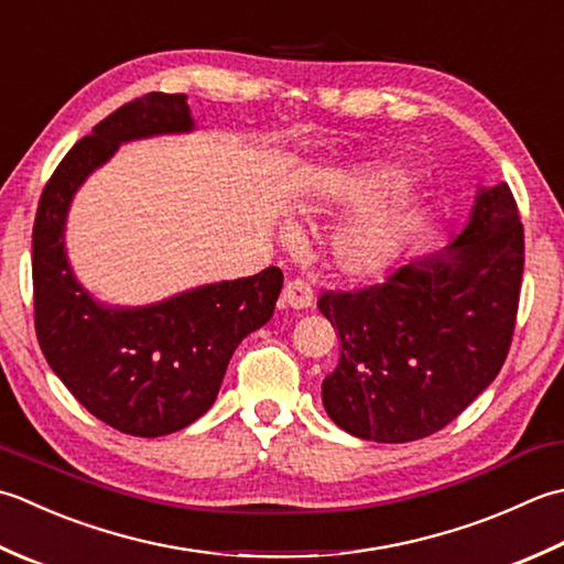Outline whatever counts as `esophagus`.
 <instances>
[{"mask_svg":"<svg viewBox=\"0 0 564 564\" xmlns=\"http://www.w3.org/2000/svg\"><path fill=\"white\" fill-rule=\"evenodd\" d=\"M281 303L285 307H293V311H305V307L313 305V291L305 281H289L283 285Z\"/></svg>","mask_w":564,"mask_h":564,"instance_id":"esophagus-1","label":"esophagus"}]
</instances>
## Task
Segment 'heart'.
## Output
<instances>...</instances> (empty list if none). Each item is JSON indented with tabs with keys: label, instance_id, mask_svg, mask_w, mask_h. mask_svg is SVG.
Returning a JSON list of instances; mask_svg holds the SVG:
<instances>
[{
	"label": "heart",
	"instance_id": "obj_1",
	"mask_svg": "<svg viewBox=\"0 0 564 564\" xmlns=\"http://www.w3.org/2000/svg\"><path fill=\"white\" fill-rule=\"evenodd\" d=\"M401 183L403 171L391 163H369L361 165V169L347 171H325L315 181L313 200L317 205L337 209V213L364 207L361 213L349 217L337 229L333 245H329L333 267L341 279L355 283L377 281L401 257L408 239V227H411L408 205L401 197L370 205L386 191ZM285 237H291V231H285Z\"/></svg>",
	"mask_w": 564,
	"mask_h": 564
}]
</instances>
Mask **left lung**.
Instances as JSON below:
<instances>
[{"instance_id":"1","label":"left lung","mask_w":564,"mask_h":564,"mask_svg":"<svg viewBox=\"0 0 564 564\" xmlns=\"http://www.w3.org/2000/svg\"><path fill=\"white\" fill-rule=\"evenodd\" d=\"M523 279V225L506 183L477 187L447 247L383 285L323 293L339 361L323 405L345 433L411 443L455 421L501 371Z\"/></svg>"}]
</instances>
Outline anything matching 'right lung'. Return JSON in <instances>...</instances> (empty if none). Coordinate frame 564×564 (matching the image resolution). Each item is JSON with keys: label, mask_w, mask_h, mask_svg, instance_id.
Segmentation results:
<instances>
[{"label": "right lung", "mask_w": 564, "mask_h": 564, "mask_svg": "<svg viewBox=\"0 0 564 564\" xmlns=\"http://www.w3.org/2000/svg\"><path fill=\"white\" fill-rule=\"evenodd\" d=\"M195 129L185 95L149 93L121 105L61 161L33 225V307L43 357L87 411L137 437L175 433L207 413L239 341L269 323L283 289L281 269L269 267L159 303L112 305L77 281L65 229L83 183L121 143Z\"/></svg>", "instance_id": "obj_1"}]
</instances>
